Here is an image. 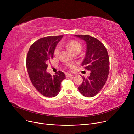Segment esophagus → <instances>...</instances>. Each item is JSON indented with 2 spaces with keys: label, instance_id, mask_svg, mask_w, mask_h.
I'll list each match as a JSON object with an SVG mask.
<instances>
[{
  "label": "esophagus",
  "instance_id": "1",
  "mask_svg": "<svg viewBox=\"0 0 134 134\" xmlns=\"http://www.w3.org/2000/svg\"><path fill=\"white\" fill-rule=\"evenodd\" d=\"M72 76H73V75L71 74H69V73L66 74V76L68 77V78H70V77H72Z\"/></svg>",
  "mask_w": 134,
  "mask_h": 134
}]
</instances>
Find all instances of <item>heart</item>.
<instances>
[{
    "instance_id": "b5f03b06",
    "label": "heart",
    "mask_w": 134,
    "mask_h": 134,
    "mask_svg": "<svg viewBox=\"0 0 134 134\" xmlns=\"http://www.w3.org/2000/svg\"><path fill=\"white\" fill-rule=\"evenodd\" d=\"M64 46L66 48H67L68 50L71 51L72 52H73L74 54L79 53L80 52L81 50H82V45L81 44L75 40H71V41H68L64 44ZM60 51V47L59 46H57L54 49V56H59ZM68 66H71V65L69 64L67 65Z\"/></svg>"
}]
</instances>
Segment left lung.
Returning a JSON list of instances; mask_svg holds the SVG:
<instances>
[{"instance_id":"left-lung-1","label":"left lung","mask_w":134,"mask_h":134,"mask_svg":"<svg viewBox=\"0 0 134 134\" xmlns=\"http://www.w3.org/2000/svg\"><path fill=\"white\" fill-rule=\"evenodd\" d=\"M75 36L86 42V53L82 66L90 71L87 78L83 76L78 90L83 96L92 97L98 94L107 81L109 70L108 54L104 44L97 38L87 35Z\"/></svg>"}]
</instances>
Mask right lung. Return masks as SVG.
Returning <instances> with one entry per match:
<instances>
[{
  "mask_svg": "<svg viewBox=\"0 0 134 134\" xmlns=\"http://www.w3.org/2000/svg\"><path fill=\"white\" fill-rule=\"evenodd\" d=\"M63 35L48 36L38 40L28 50L26 66L30 79L35 88L47 97H54L60 91L61 83L65 79L62 71L52 76L46 71L48 61L53 59L54 51Z\"/></svg>",
  "mask_w": 134,
  "mask_h": 134,
  "instance_id": "right-lung-1",
  "label": "right lung"
}]
</instances>
